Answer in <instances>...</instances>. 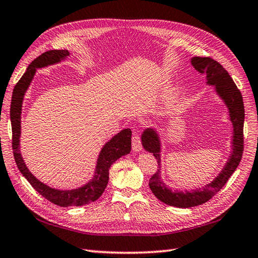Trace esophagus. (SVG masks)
<instances>
[{"label":"esophagus","mask_w":258,"mask_h":258,"mask_svg":"<svg viewBox=\"0 0 258 258\" xmlns=\"http://www.w3.org/2000/svg\"><path fill=\"white\" fill-rule=\"evenodd\" d=\"M132 149H133V151H135V152H139V151L142 150V143H141V138H140V134L138 132L133 133Z\"/></svg>","instance_id":"34e87169"}]
</instances>
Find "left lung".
Masks as SVG:
<instances>
[{"label": "left lung", "instance_id": "obj_1", "mask_svg": "<svg viewBox=\"0 0 258 258\" xmlns=\"http://www.w3.org/2000/svg\"><path fill=\"white\" fill-rule=\"evenodd\" d=\"M191 64L199 74L206 76L207 84L215 86L216 93L228 107L229 117L234 126L233 153L230 154L228 162L226 163L221 172L217 175V178L204 186L203 190L197 189L184 191V192L178 190L172 191L165 185L161 178V142L159 135L153 128L145 130L142 134L143 148L148 152L153 153L159 165L158 171L150 179V189L162 203L178 207V208H190V207L203 205L213 198L227 183L230 175L235 172L244 151V102L243 96L237 88L234 80L231 79L223 66L209 57H194L191 59Z\"/></svg>", "mask_w": 258, "mask_h": 258}]
</instances>
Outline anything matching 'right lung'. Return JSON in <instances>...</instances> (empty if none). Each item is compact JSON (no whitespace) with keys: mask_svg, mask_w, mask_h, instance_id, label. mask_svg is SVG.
Masks as SVG:
<instances>
[{"mask_svg":"<svg viewBox=\"0 0 258 258\" xmlns=\"http://www.w3.org/2000/svg\"><path fill=\"white\" fill-rule=\"evenodd\" d=\"M69 55L68 50H49V51L39 55L37 59L29 64L27 72L23 74L21 79L14 86L11 109H10V117H11L12 125V149L15 163H17L20 172L23 174L25 179L29 181L34 190L49 200L60 207L70 206H84L88 205L93 201L97 200L103 195L106 185L108 183L109 168L116 160L120 156L128 154L131 152V138H132V131L125 128L116 134L109 142L104 145L97 160L94 178L87 184L80 186L78 189L73 190H58L50 188L47 184L35 178L30 172L20 153V134H21V110L24 94L28 87L31 84L33 76L38 68L47 67V66L60 62L62 59Z\"/></svg>","mask_w":258,"mask_h":258,"instance_id":"right-lung-1","label":"right lung"}]
</instances>
